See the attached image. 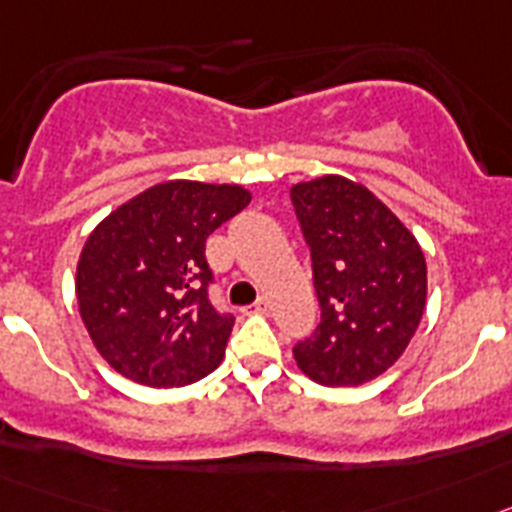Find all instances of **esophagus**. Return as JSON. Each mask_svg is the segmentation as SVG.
<instances>
[{
    "label": "esophagus",
    "mask_w": 512,
    "mask_h": 512,
    "mask_svg": "<svg viewBox=\"0 0 512 512\" xmlns=\"http://www.w3.org/2000/svg\"><path fill=\"white\" fill-rule=\"evenodd\" d=\"M267 308H270L267 298H257V301L250 306V313H267Z\"/></svg>",
    "instance_id": "obj_1"
}]
</instances>
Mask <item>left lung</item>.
Segmentation results:
<instances>
[{
    "mask_svg": "<svg viewBox=\"0 0 512 512\" xmlns=\"http://www.w3.org/2000/svg\"><path fill=\"white\" fill-rule=\"evenodd\" d=\"M290 201L311 250L321 319L293 347L321 385L375 380L405 352L426 306V260L398 216L359 183L324 176Z\"/></svg>",
    "mask_w": 512,
    "mask_h": 512,
    "instance_id": "left-lung-1",
    "label": "left lung"
}]
</instances>
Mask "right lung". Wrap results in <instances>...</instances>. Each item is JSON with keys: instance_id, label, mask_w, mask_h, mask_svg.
Wrapping results in <instances>:
<instances>
[{"instance_id": "add662e5", "label": "right lung", "mask_w": 512, "mask_h": 512, "mask_svg": "<svg viewBox=\"0 0 512 512\" xmlns=\"http://www.w3.org/2000/svg\"><path fill=\"white\" fill-rule=\"evenodd\" d=\"M250 204L239 186L168 181L119 206L86 239L78 311L119 375L188 385L219 367L234 316L211 303L206 239Z\"/></svg>"}]
</instances>
